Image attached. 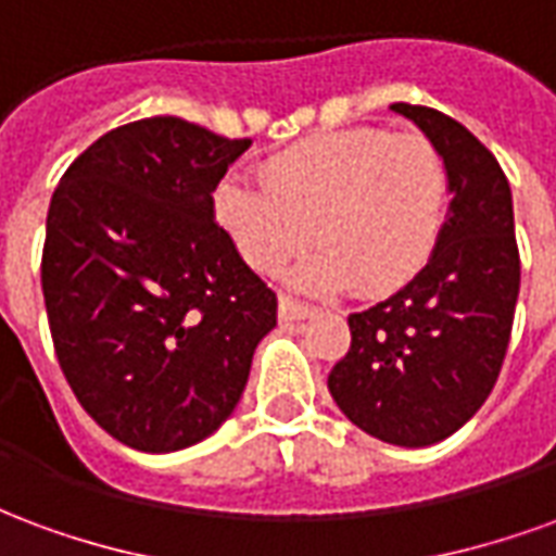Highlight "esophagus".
<instances>
[{
  "label": "esophagus",
  "instance_id": "34e87169",
  "mask_svg": "<svg viewBox=\"0 0 556 556\" xmlns=\"http://www.w3.org/2000/svg\"><path fill=\"white\" fill-rule=\"evenodd\" d=\"M315 309L309 303H301L289 298V294H279V318L282 321H301V318H309Z\"/></svg>",
  "mask_w": 556,
  "mask_h": 556
}]
</instances>
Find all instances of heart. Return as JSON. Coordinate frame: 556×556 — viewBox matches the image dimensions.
<instances>
[{
	"label": "heart",
	"instance_id": "1",
	"mask_svg": "<svg viewBox=\"0 0 556 556\" xmlns=\"http://www.w3.org/2000/svg\"><path fill=\"white\" fill-rule=\"evenodd\" d=\"M262 181L226 178L214 193L219 226L247 265L277 274L313 241L298 270L315 291L349 286L378 298L408 286L441 243L450 169L419 134L361 125L327 130L262 163Z\"/></svg>",
	"mask_w": 556,
	"mask_h": 556
}]
</instances>
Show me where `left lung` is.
<instances>
[{"label":"left lung","mask_w":556,"mask_h":556,"mask_svg":"<svg viewBox=\"0 0 556 556\" xmlns=\"http://www.w3.org/2000/svg\"><path fill=\"white\" fill-rule=\"evenodd\" d=\"M393 110L441 148L453 202L429 265L393 298L349 315L351 349L327 387L366 434L431 446L462 429L497 384L521 258L509 181L489 148L431 106Z\"/></svg>","instance_id":"left-lung-1"}]
</instances>
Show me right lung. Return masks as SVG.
<instances>
[{
  "label": "right lung",
  "mask_w": 556,
  "mask_h": 556,
  "mask_svg": "<svg viewBox=\"0 0 556 556\" xmlns=\"http://www.w3.org/2000/svg\"><path fill=\"white\" fill-rule=\"evenodd\" d=\"M247 148L154 115L91 142L50 199L55 357L86 414L142 453L217 431L277 325V294L214 219V190Z\"/></svg>",
  "instance_id": "add662e5"
}]
</instances>
